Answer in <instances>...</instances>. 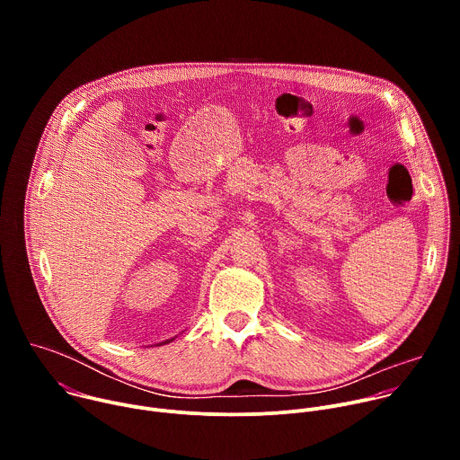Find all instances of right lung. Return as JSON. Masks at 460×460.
Here are the masks:
<instances>
[{"label":"right lung","mask_w":460,"mask_h":460,"mask_svg":"<svg viewBox=\"0 0 460 460\" xmlns=\"http://www.w3.org/2000/svg\"><path fill=\"white\" fill-rule=\"evenodd\" d=\"M167 342H169V341H167Z\"/></svg>","instance_id":"add662e5"}]
</instances>
